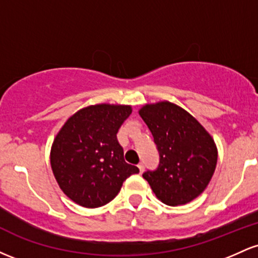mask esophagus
Returning a JSON list of instances; mask_svg holds the SVG:
<instances>
[{"label": "esophagus", "instance_id": "obj_1", "mask_svg": "<svg viewBox=\"0 0 258 258\" xmlns=\"http://www.w3.org/2000/svg\"><path fill=\"white\" fill-rule=\"evenodd\" d=\"M138 168H139V173H143V171H144V165H143V162H141V164H138Z\"/></svg>", "mask_w": 258, "mask_h": 258}]
</instances>
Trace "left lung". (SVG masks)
Masks as SVG:
<instances>
[{"label":"left lung","instance_id":"1","mask_svg":"<svg viewBox=\"0 0 258 258\" xmlns=\"http://www.w3.org/2000/svg\"><path fill=\"white\" fill-rule=\"evenodd\" d=\"M138 112L160 155L158 168L144 172L143 178L166 205L190 203L214 176L217 165L214 138L188 111L167 100L143 105Z\"/></svg>","mask_w":258,"mask_h":258}]
</instances>
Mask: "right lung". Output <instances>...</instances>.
Returning <instances> with one entry per match:
<instances>
[{"instance_id": "right-lung-1", "label": "right lung", "mask_w": 258, "mask_h": 258, "mask_svg": "<svg viewBox=\"0 0 258 258\" xmlns=\"http://www.w3.org/2000/svg\"><path fill=\"white\" fill-rule=\"evenodd\" d=\"M131 105L96 104L80 109L64 123L51 148L58 185L80 206L96 209L116 197L123 180L138 173L127 164L116 133Z\"/></svg>"}]
</instances>
